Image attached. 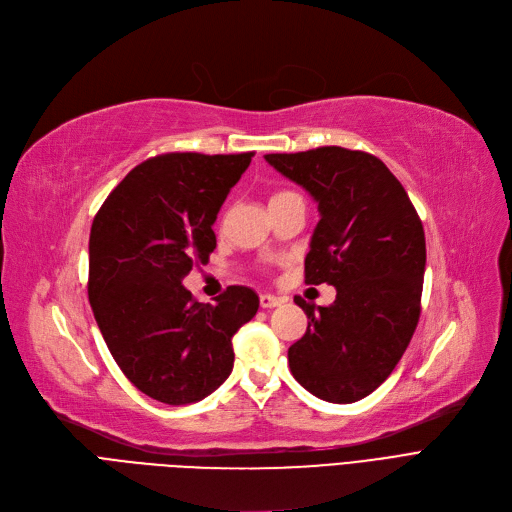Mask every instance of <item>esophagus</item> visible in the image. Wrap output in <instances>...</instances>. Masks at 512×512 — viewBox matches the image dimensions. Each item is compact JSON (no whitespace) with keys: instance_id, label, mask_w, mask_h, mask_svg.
<instances>
[{"instance_id":"esophagus-1","label":"esophagus","mask_w":512,"mask_h":512,"mask_svg":"<svg viewBox=\"0 0 512 512\" xmlns=\"http://www.w3.org/2000/svg\"><path fill=\"white\" fill-rule=\"evenodd\" d=\"M259 303L263 309H272V307H278L284 303L282 297H274V294H261L259 297Z\"/></svg>"}]
</instances>
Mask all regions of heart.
Listing matches in <instances>:
<instances>
[{
	"label": "heart",
	"instance_id": "1",
	"mask_svg": "<svg viewBox=\"0 0 512 512\" xmlns=\"http://www.w3.org/2000/svg\"><path fill=\"white\" fill-rule=\"evenodd\" d=\"M290 197H299V195H294V193H290V191H278V193H274V195H272L270 203H274V201H282V199H290Z\"/></svg>",
	"mask_w": 512,
	"mask_h": 512
}]
</instances>
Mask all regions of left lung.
<instances>
[{"label": "left lung", "mask_w": 512, "mask_h": 512, "mask_svg": "<svg viewBox=\"0 0 512 512\" xmlns=\"http://www.w3.org/2000/svg\"><path fill=\"white\" fill-rule=\"evenodd\" d=\"M265 161L317 201L321 220L305 282L336 288L328 307L294 299L309 326L288 348L290 371L321 400L357 402L386 382L417 328L423 224L405 188L371 153L317 147Z\"/></svg>", "instance_id": "left-lung-1"}]
</instances>
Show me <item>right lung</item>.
I'll use <instances>...</instances> for the list:
<instances>
[{"label": "right lung", "mask_w": 512, "mask_h": 512, "mask_svg": "<svg viewBox=\"0 0 512 512\" xmlns=\"http://www.w3.org/2000/svg\"><path fill=\"white\" fill-rule=\"evenodd\" d=\"M255 153H164L130 170L97 211L89 303L103 340L143 394L188 405L232 371V336L259 297L230 286L197 303L182 280L215 249L213 222Z\"/></svg>", "instance_id": "add662e5"}]
</instances>
